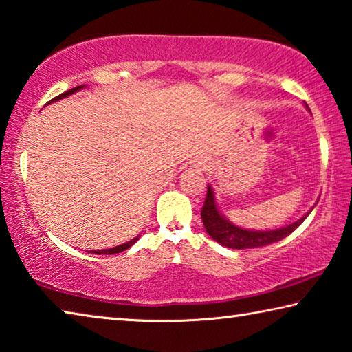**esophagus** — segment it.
I'll use <instances>...</instances> for the list:
<instances>
[{
	"instance_id": "obj_1",
	"label": "esophagus",
	"mask_w": 352,
	"mask_h": 352,
	"mask_svg": "<svg viewBox=\"0 0 352 352\" xmlns=\"http://www.w3.org/2000/svg\"><path fill=\"white\" fill-rule=\"evenodd\" d=\"M195 166H196V168H198V170H201V171H202V170H206V168H207V164L204 162V160H198V162H196V165H195Z\"/></svg>"
}]
</instances>
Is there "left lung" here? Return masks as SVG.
<instances>
[{"label": "left lung", "mask_w": 352, "mask_h": 352, "mask_svg": "<svg viewBox=\"0 0 352 352\" xmlns=\"http://www.w3.org/2000/svg\"><path fill=\"white\" fill-rule=\"evenodd\" d=\"M311 212L312 210L307 212L305 217H301L300 219L295 221V223L289 224L286 227H280V229H275V230L241 229V227L232 224L230 221L219 212L213 188L212 186H207V196L201 210V218H202V223H204L207 233L214 239V241L219 243L221 245H226V248L241 250V249L261 248V245L281 241L283 238L291 235V233L307 218V214Z\"/></svg>", "instance_id": "obj_1"}]
</instances>
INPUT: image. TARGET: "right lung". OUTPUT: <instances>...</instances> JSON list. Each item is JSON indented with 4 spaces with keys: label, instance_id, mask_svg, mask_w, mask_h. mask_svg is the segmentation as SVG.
I'll list each match as a JSON object with an SVG mask.
<instances>
[{
    "label": "right lung",
    "instance_id": "1",
    "mask_svg": "<svg viewBox=\"0 0 352 352\" xmlns=\"http://www.w3.org/2000/svg\"><path fill=\"white\" fill-rule=\"evenodd\" d=\"M82 88H85V85H82V86H76V88H72V89H69V91L63 92V94H60V96H57L55 98H52V100L49 102V103L57 102V100H60V98H65V97H67V96H71V94H74V92H77V91H80ZM49 103H47V104H49ZM138 239H139V236H135V238H133V239H131V241H128V243H125V244H120V245H116V248L103 249V250H92V254H97V255H100V254H103V255L119 254V252H123V250H126V249L131 248V245H133L135 241H138Z\"/></svg>",
    "mask_w": 352,
    "mask_h": 352
}]
</instances>
